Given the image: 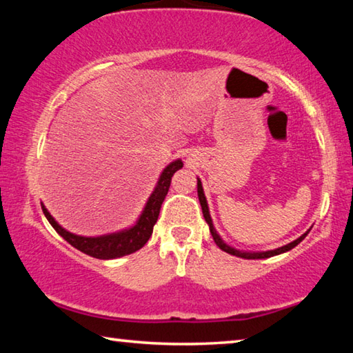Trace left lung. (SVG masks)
Here are the masks:
<instances>
[{"label": "left lung", "instance_id": "1", "mask_svg": "<svg viewBox=\"0 0 353 353\" xmlns=\"http://www.w3.org/2000/svg\"><path fill=\"white\" fill-rule=\"evenodd\" d=\"M198 196H199V202H201V207H202V214H204V218L207 221L208 224V229H210V234L213 236L214 243H216V246L219 249H223L224 252L230 254V255H235V256H240V259H246V260H259V259H270V256H274V255H279V254H283V252H288V250H291L292 248H296L299 243H301L303 238H305L308 235L310 229L305 232V234L301 235L297 238V240L291 241L288 244H285V246L282 248H277L274 250H263V252H250V250H240V249H235L232 248L227 244L223 238L219 236V234L216 232V229H214L213 225V221H212V216H210V210H208V204H207V199H205V194H204V188H202V182L201 179H198Z\"/></svg>", "mask_w": 353, "mask_h": 353}]
</instances>
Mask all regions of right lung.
Here are the masks:
<instances>
[{"mask_svg": "<svg viewBox=\"0 0 353 353\" xmlns=\"http://www.w3.org/2000/svg\"><path fill=\"white\" fill-rule=\"evenodd\" d=\"M182 166L183 163L181 159H177L168 166H165V170L159 177L157 185H155L151 196L148 198L145 208H143L139 219L135 221V224L128 227V229L113 232V234H105L99 236H82L71 234V232L63 229V227L51 216V213L48 212V208L43 204H41V210H43L46 219L50 221V224L52 227H54L57 234L77 250H81V252L99 260L119 259V256L137 252V250L145 246L149 238H151L154 224L157 223L160 207H162V202L165 201V196L168 194L171 177L177 170H181Z\"/></svg>", "mask_w": 353, "mask_h": 353, "instance_id": "add662e5", "label": "right lung"}]
</instances>
